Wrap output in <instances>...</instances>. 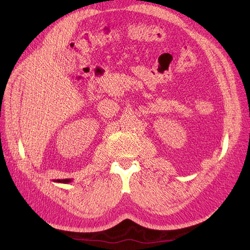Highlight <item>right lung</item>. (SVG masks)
<instances>
[{"instance_id":"right-lung-1","label":"right lung","mask_w":250,"mask_h":250,"mask_svg":"<svg viewBox=\"0 0 250 250\" xmlns=\"http://www.w3.org/2000/svg\"><path fill=\"white\" fill-rule=\"evenodd\" d=\"M56 181L60 184H69V183H71L72 179H57Z\"/></svg>"}]
</instances>
